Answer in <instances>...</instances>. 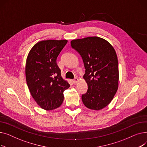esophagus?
<instances>
[{"instance_id":"obj_1","label":"esophagus","mask_w":147,"mask_h":147,"mask_svg":"<svg viewBox=\"0 0 147 147\" xmlns=\"http://www.w3.org/2000/svg\"><path fill=\"white\" fill-rule=\"evenodd\" d=\"M78 79L77 78H75L74 79H73V83H76L77 82H78Z\"/></svg>"}]
</instances>
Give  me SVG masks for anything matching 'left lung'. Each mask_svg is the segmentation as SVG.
I'll return each instance as SVG.
<instances>
[{
    "instance_id": "left-lung-1",
    "label": "left lung",
    "mask_w": 147,
    "mask_h": 147,
    "mask_svg": "<svg viewBox=\"0 0 147 147\" xmlns=\"http://www.w3.org/2000/svg\"><path fill=\"white\" fill-rule=\"evenodd\" d=\"M71 48L81 56L85 69L83 78L88 90L82 102L91 110H99L109 105L118 89L117 57L111 45L99 37L71 41Z\"/></svg>"
}]
</instances>
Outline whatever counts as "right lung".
I'll return each instance as SVG.
<instances>
[{
  "label": "right lung",
  "instance_id": "add662e5",
  "mask_svg": "<svg viewBox=\"0 0 147 147\" xmlns=\"http://www.w3.org/2000/svg\"><path fill=\"white\" fill-rule=\"evenodd\" d=\"M67 40L38 42L30 50L26 61L27 86L34 99L42 109H57L64 101V91L69 87L62 78L57 58Z\"/></svg>",
  "mask_w": 147,
  "mask_h": 147
}]
</instances>
